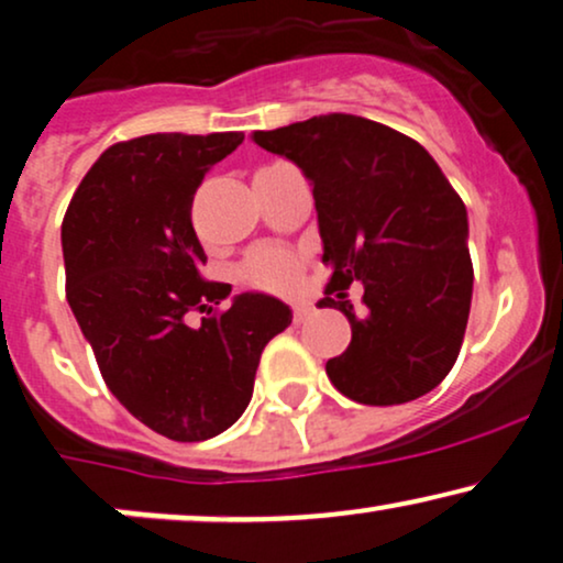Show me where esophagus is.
I'll return each mask as SVG.
<instances>
[{"instance_id":"1","label":"esophagus","mask_w":563,"mask_h":563,"mask_svg":"<svg viewBox=\"0 0 563 563\" xmlns=\"http://www.w3.org/2000/svg\"><path fill=\"white\" fill-rule=\"evenodd\" d=\"M310 310H313V308H310V305H308V302H295V305H292V313H295V321H297V323H300V321H305V318H308V316H310Z\"/></svg>"}]
</instances>
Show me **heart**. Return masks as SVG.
Listing matches in <instances>:
<instances>
[{"label": "heart", "mask_w": 563, "mask_h": 563, "mask_svg": "<svg viewBox=\"0 0 563 563\" xmlns=\"http://www.w3.org/2000/svg\"><path fill=\"white\" fill-rule=\"evenodd\" d=\"M297 258L282 247H258L242 263V279L258 289H287L297 276Z\"/></svg>", "instance_id": "obj_1"}]
</instances>
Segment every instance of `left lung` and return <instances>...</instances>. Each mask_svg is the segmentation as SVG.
Returning a JSON list of instances; mask_svg holds the SVG:
<instances>
[{
	"instance_id": "8db88e82",
	"label": "left lung",
	"mask_w": 563,
	"mask_h": 563,
	"mask_svg": "<svg viewBox=\"0 0 563 563\" xmlns=\"http://www.w3.org/2000/svg\"><path fill=\"white\" fill-rule=\"evenodd\" d=\"M253 141L313 185L331 268L318 308L352 325L350 346L325 363L331 384L373 407L433 391L456 363L473 300L467 208L441 166L418 141L355 114L258 130ZM352 280L366 287L363 314L345 300Z\"/></svg>"
}]
</instances>
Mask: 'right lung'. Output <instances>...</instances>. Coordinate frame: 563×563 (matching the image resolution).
I'll use <instances>...</instances> for the list:
<instances>
[{
  "label": "right lung",
  "instance_id": "1",
  "mask_svg": "<svg viewBox=\"0 0 563 563\" xmlns=\"http://www.w3.org/2000/svg\"><path fill=\"white\" fill-rule=\"evenodd\" d=\"M242 133H156L109 145L82 177L65 221L67 302L109 391L172 441H206L240 420L261 352L292 323L276 297L217 305L229 284L200 276L206 253L190 208ZM206 312L201 325L186 323Z\"/></svg>",
  "mask_w": 563,
  "mask_h": 563
}]
</instances>
